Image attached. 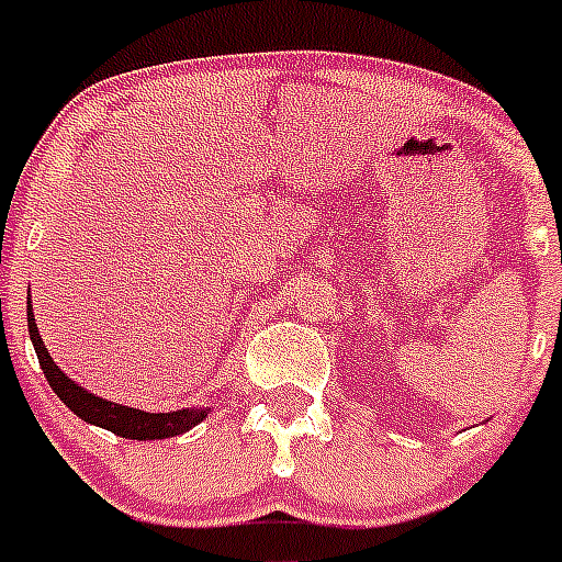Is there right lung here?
I'll list each match as a JSON object with an SVG mask.
<instances>
[{
  "instance_id": "obj_1",
  "label": "right lung",
  "mask_w": 562,
  "mask_h": 562,
  "mask_svg": "<svg viewBox=\"0 0 562 562\" xmlns=\"http://www.w3.org/2000/svg\"><path fill=\"white\" fill-rule=\"evenodd\" d=\"M27 329L30 340H33V349L38 355V366H42L44 376H47L49 389L61 396V402L67 405L78 419L89 422V425H98V428L112 430L114 436H123V439H137V441H151V439H168V436H180L186 430H191L193 425H200L207 416L211 408H182L171 411V414H146V411L128 408L121 402H109L103 396L89 394L83 385H78L76 380H69L61 369L56 366V360L49 357V351L44 349V340L38 335L36 317L27 306Z\"/></svg>"
}]
</instances>
